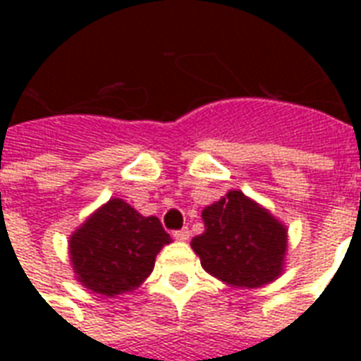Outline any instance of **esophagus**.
<instances>
[{"instance_id":"obj_1","label":"esophagus","mask_w":361,"mask_h":361,"mask_svg":"<svg viewBox=\"0 0 361 361\" xmlns=\"http://www.w3.org/2000/svg\"><path fill=\"white\" fill-rule=\"evenodd\" d=\"M172 236H174L176 240L187 241V240H189V236H191V232H189V228H181V231L172 232Z\"/></svg>"}]
</instances>
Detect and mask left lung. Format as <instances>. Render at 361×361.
<instances>
[{
    "instance_id": "left-lung-1",
    "label": "left lung",
    "mask_w": 361,
    "mask_h": 361,
    "mask_svg": "<svg viewBox=\"0 0 361 361\" xmlns=\"http://www.w3.org/2000/svg\"><path fill=\"white\" fill-rule=\"evenodd\" d=\"M206 231L195 236L202 268L228 285L257 288L283 269L286 228L240 191H231L202 212Z\"/></svg>"
}]
</instances>
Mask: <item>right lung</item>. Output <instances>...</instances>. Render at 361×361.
Returning <instances> with one entry per match:
<instances>
[{
  "label": "right lung",
  "instance_id": "1",
  "mask_svg": "<svg viewBox=\"0 0 361 361\" xmlns=\"http://www.w3.org/2000/svg\"><path fill=\"white\" fill-rule=\"evenodd\" d=\"M170 241L157 217H142L112 198L71 236V262L86 288L116 296L152 274L157 252Z\"/></svg>",
  "mask_w": 361,
  "mask_h": 361
}]
</instances>
